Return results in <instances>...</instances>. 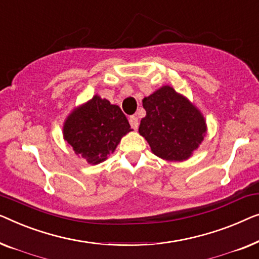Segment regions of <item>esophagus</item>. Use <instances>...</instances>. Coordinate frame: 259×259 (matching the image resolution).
<instances>
[{
    "label": "esophagus",
    "mask_w": 259,
    "mask_h": 259,
    "mask_svg": "<svg viewBox=\"0 0 259 259\" xmlns=\"http://www.w3.org/2000/svg\"><path fill=\"white\" fill-rule=\"evenodd\" d=\"M129 123H130L131 128H133L134 130H136L138 128V119H137V117H135V116H130Z\"/></svg>",
    "instance_id": "esophagus-1"
}]
</instances>
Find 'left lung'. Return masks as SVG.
<instances>
[{"mask_svg": "<svg viewBox=\"0 0 259 259\" xmlns=\"http://www.w3.org/2000/svg\"><path fill=\"white\" fill-rule=\"evenodd\" d=\"M147 111L140 133L156 156L166 161L188 159L206 134L203 115L187 97L164 85L143 98Z\"/></svg>", "mask_w": 259, "mask_h": 259, "instance_id": "8db88e82", "label": "left lung"}]
</instances>
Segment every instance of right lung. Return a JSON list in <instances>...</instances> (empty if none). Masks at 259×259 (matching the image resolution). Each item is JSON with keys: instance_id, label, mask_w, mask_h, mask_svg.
Segmentation results:
<instances>
[{"instance_id": "add662e5", "label": "right lung", "mask_w": 259, "mask_h": 259, "mask_svg": "<svg viewBox=\"0 0 259 259\" xmlns=\"http://www.w3.org/2000/svg\"><path fill=\"white\" fill-rule=\"evenodd\" d=\"M129 131L121 108L98 95L76 108L63 125L64 140L89 164L105 161Z\"/></svg>"}]
</instances>
